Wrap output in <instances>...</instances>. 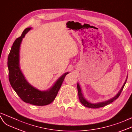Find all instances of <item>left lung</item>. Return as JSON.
Here are the masks:
<instances>
[{
    "label": "left lung",
    "mask_w": 132,
    "mask_h": 132,
    "mask_svg": "<svg viewBox=\"0 0 132 132\" xmlns=\"http://www.w3.org/2000/svg\"><path fill=\"white\" fill-rule=\"evenodd\" d=\"M127 81V80L126 81V82H124L123 86L121 87V89H120V90L119 91V92L118 93L117 95L114 97L113 98L109 100H108L106 101H105V102H102V103H97V104H92V103H89V101H87L85 99V98L83 97L82 94L81 93V89H80V87L79 85V84H77V90H78V95H79V99L80 102L81 103V104L86 107L87 108H93V109H96V108H101V107H103L109 104L110 103H111L114 100H116L117 99H118L119 96H120V94L122 92V90L124 88V87L125 86V84H126Z\"/></svg>",
    "instance_id": "left-lung-1"
}]
</instances>
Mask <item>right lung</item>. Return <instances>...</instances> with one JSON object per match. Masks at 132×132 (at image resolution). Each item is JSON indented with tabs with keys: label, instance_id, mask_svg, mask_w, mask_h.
<instances>
[{
	"label": "right lung",
	"instance_id": "right-lung-1",
	"mask_svg": "<svg viewBox=\"0 0 132 132\" xmlns=\"http://www.w3.org/2000/svg\"><path fill=\"white\" fill-rule=\"evenodd\" d=\"M31 29V27L26 28L12 46L8 57L9 80L13 89L24 102L37 106L47 105L55 100L64 79L69 72L64 73L57 81L55 85L46 92H40L27 81L19 69V51L22 38Z\"/></svg>",
	"mask_w": 132,
	"mask_h": 132
}]
</instances>
